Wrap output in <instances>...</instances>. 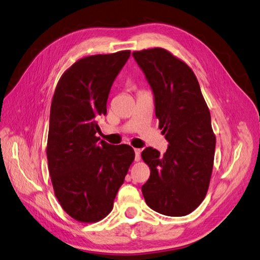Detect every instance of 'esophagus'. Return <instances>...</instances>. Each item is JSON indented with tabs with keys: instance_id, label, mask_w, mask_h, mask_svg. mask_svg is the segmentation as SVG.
<instances>
[{
	"instance_id": "esophagus-1",
	"label": "esophagus",
	"mask_w": 260,
	"mask_h": 260,
	"mask_svg": "<svg viewBox=\"0 0 260 260\" xmlns=\"http://www.w3.org/2000/svg\"><path fill=\"white\" fill-rule=\"evenodd\" d=\"M135 154H136V161H139L141 159V149L140 148H135Z\"/></svg>"
}]
</instances>
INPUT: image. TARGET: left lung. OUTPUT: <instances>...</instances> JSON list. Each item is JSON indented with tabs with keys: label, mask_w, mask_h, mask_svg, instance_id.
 Here are the masks:
<instances>
[{
	"label": "left lung",
	"mask_w": 260,
	"mask_h": 260,
	"mask_svg": "<svg viewBox=\"0 0 260 260\" xmlns=\"http://www.w3.org/2000/svg\"><path fill=\"white\" fill-rule=\"evenodd\" d=\"M151 85L155 114L166 153L146 147L142 158L151 169L142 193L161 215H188L205 199L214 166L216 137L210 113L193 70L161 48L132 53Z\"/></svg>",
	"instance_id": "1"
}]
</instances>
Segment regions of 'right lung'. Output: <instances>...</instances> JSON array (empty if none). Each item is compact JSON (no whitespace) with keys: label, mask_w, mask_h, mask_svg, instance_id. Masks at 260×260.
I'll return each instance as SVG.
<instances>
[{"label":"right lung","mask_w":260,"mask_h":260,"mask_svg":"<svg viewBox=\"0 0 260 260\" xmlns=\"http://www.w3.org/2000/svg\"><path fill=\"white\" fill-rule=\"evenodd\" d=\"M130 51L81 58L62 74L55 89L46 146L55 196L79 222H96L112 211L135 151L95 135L106 115L109 91Z\"/></svg>","instance_id":"add662e5"}]
</instances>
